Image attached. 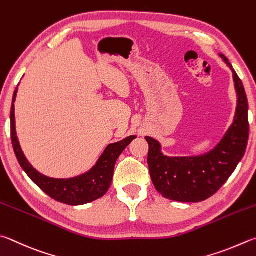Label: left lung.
I'll list each match as a JSON object with an SVG mask.
<instances>
[{
  "mask_svg": "<svg viewBox=\"0 0 256 256\" xmlns=\"http://www.w3.org/2000/svg\"><path fill=\"white\" fill-rule=\"evenodd\" d=\"M232 72L237 104L234 121L222 140L208 153L196 156H168L162 145L146 136L152 181L164 198L178 202H200L220 189L245 154L248 140V102L244 85L227 57L219 54Z\"/></svg>",
  "mask_w": 256,
  "mask_h": 256,
  "instance_id": "1",
  "label": "left lung"
}]
</instances>
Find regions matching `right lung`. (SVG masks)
Listing matches in <instances>:
<instances>
[{
  "label": "right lung",
  "instance_id": "right-lung-1",
  "mask_svg": "<svg viewBox=\"0 0 256 256\" xmlns=\"http://www.w3.org/2000/svg\"><path fill=\"white\" fill-rule=\"evenodd\" d=\"M18 88H16L12 98L11 106V140L13 150H14L18 162L26 173L31 181L37 184L44 194L50 198L60 201L62 204L70 206H80L90 204L92 201L100 199L104 196L111 186L114 178V170L116 160L120 154L124 150L130 142L135 140L136 136H129L124 140L114 142L106 146L100 158L96 160L94 166L84 174L70 178H54L44 176L38 172L21 150L19 140L16 137V116H14V102L16 98Z\"/></svg>",
  "mask_w": 256,
  "mask_h": 256
}]
</instances>
